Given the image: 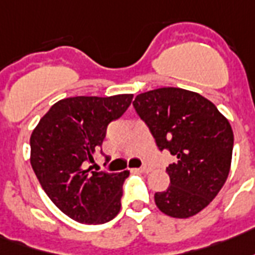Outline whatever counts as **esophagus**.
I'll return each instance as SVG.
<instances>
[{
  "instance_id": "esophagus-1",
  "label": "esophagus",
  "mask_w": 255,
  "mask_h": 255,
  "mask_svg": "<svg viewBox=\"0 0 255 255\" xmlns=\"http://www.w3.org/2000/svg\"><path fill=\"white\" fill-rule=\"evenodd\" d=\"M137 171H140V172H145L146 174V172H150V171H152V167H150L149 164H144V166L140 167Z\"/></svg>"
}]
</instances>
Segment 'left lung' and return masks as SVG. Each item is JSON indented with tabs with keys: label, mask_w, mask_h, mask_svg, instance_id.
Wrapping results in <instances>:
<instances>
[{
	"label": "left lung",
	"mask_w": 255,
	"mask_h": 255,
	"mask_svg": "<svg viewBox=\"0 0 255 255\" xmlns=\"http://www.w3.org/2000/svg\"><path fill=\"white\" fill-rule=\"evenodd\" d=\"M133 107L157 148L176 157L167 167L170 186L155 193L156 205L167 216H194L227 181L234 148L230 122L211 100L174 87L137 95Z\"/></svg>",
	"instance_id": "8db88e82"
}]
</instances>
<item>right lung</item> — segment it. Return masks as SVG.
Segmentation results:
<instances>
[{"mask_svg": "<svg viewBox=\"0 0 255 255\" xmlns=\"http://www.w3.org/2000/svg\"><path fill=\"white\" fill-rule=\"evenodd\" d=\"M133 95L74 96L51 106L31 134V166L59 211L83 224H103L121 209L129 171H92L110 122L122 117ZM109 161V159H106Z\"/></svg>", "mask_w": 255, "mask_h": 255, "instance_id": "add662e5", "label": "right lung"}]
</instances>
